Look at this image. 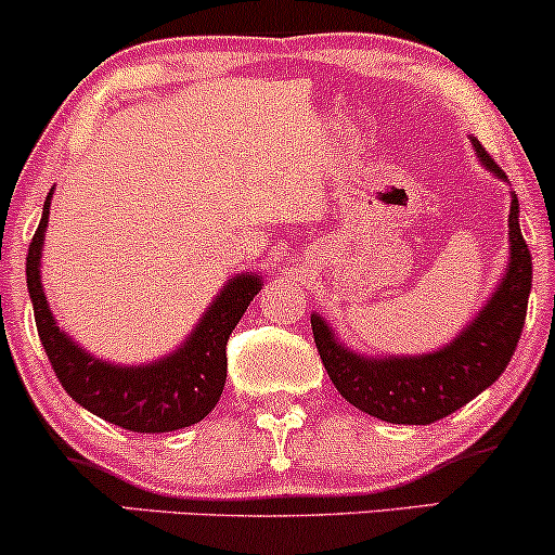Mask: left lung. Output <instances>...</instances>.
<instances>
[{
  "instance_id": "obj_1",
  "label": "left lung",
  "mask_w": 555,
  "mask_h": 555,
  "mask_svg": "<svg viewBox=\"0 0 555 555\" xmlns=\"http://www.w3.org/2000/svg\"><path fill=\"white\" fill-rule=\"evenodd\" d=\"M486 170L506 180L478 139H470ZM532 289V256L519 232V202L509 206V266L502 284L476 320L434 353L418 357H362L346 349L323 318L312 315V336L336 390L370 416L390 424H434L463 409L493 385L509 364L527 315Z\"/></svg>"
}]
</instances>
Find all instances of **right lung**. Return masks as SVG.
I'll return each instance as SVG.
<instances>
[{"label":"right lung","instance_id":"1","mask_svg":"<svg viewBox=\"0 0 555 555\" xmlns=\"http://www.w3.org/2000/svg\"><path fill=\"white\" fill-rule=\"evenodd\" d=\"M53 191L30 240L25 273L38 336L59 383L82 409L139 434H163L198 424L217 405L227 379V341L260 292V276L237 273L198 320L183 346L157 362L124 366L87 353L59 328L41 284V250Z\"/></svg>","mask_w":555,"mask_h":555}]
</instances>
